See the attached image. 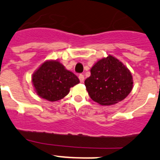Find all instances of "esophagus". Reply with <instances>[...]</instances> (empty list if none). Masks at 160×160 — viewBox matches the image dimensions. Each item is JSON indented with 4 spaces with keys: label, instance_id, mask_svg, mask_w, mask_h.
<instances>
[{
    "label": "esophagus",
    "instance_id": "1",
    "mask_svg": "<svg viewBox=\"0 0 160 160\" xmlns=\"http://www.w3.org/2000/svg\"><path fill=\"white\" fill-rule=\"evenodd\" d=\"M79 79H80V81L81 82V83H83V80H84V76L82 74L79 75Z\"/></svg>",
    "mask_w": 160,
    "mask_h": 160
}]
</instances>
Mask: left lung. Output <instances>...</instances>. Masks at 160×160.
<instances>
[{"label":"left lung","mask_w":160,"mask_h":160,"mask_svg":"<svg viewBox=\"0 0 160 160\" xmlns=\"http://www.w3.org/2000/svg\"><path fill=\"white\" fill-rule=\"evenodd\" d=\"M90 72L84 84L91 99L100 105L109 106L122 101L133 88L130 70L112 55L96 61Z\"/></svg>","instance_id":"obj_1"}]
</instances>
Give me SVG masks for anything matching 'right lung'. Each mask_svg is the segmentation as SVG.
Here are the masks:
<instances>
[{"label":"right lung","instance_id":"add662e5","mask_svg":"<svg viewBox=\"0 0 160 160\" xmlns=\"http://www.w3.org/2000/svg\"><path fill=\"white\" fill-rule=\"evenodd\" d=\"M32 83L37 96L54 102L65 97L80 80L60 61L47 60L33 72Z\"/></svg>","mask_w":160,"mask_h":160}]
</instances>
